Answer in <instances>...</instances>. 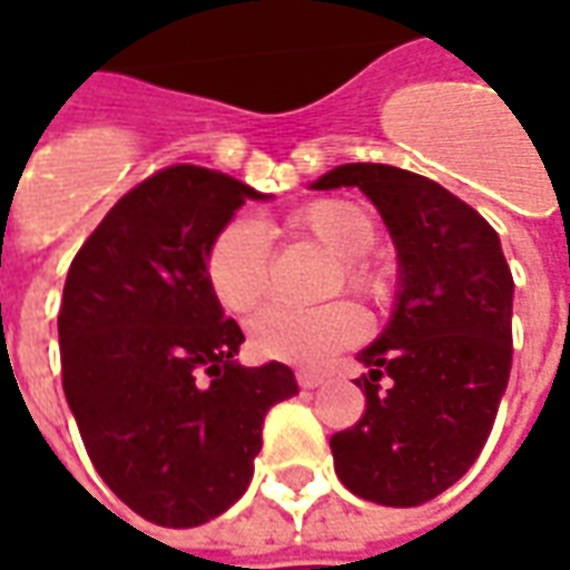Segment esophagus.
Wrapping results in <instances>:
<instances>
[{"instance_id": "esophagus-1", "label": "esophagus", "mask_w": 570, "mask_h": 570, "mask_svg": "<svg viewBox=\"0 0 570 570\" xmlns=\"http://www.w3.org/2000/svg\"><path fill=\"white\" fill-rule=\"evenodd\" d=\"M296 381L302 390H317V386H323V383H326V374H320V371H311V368H302L296 374Z\"/></svg>"}]
</instances>
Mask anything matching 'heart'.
<instances>
[{
	"label": "heart",
	"instance_id": "obj_1",
	"mask_svg": "<svg viewBox=\"0 0 570 570\" xmlns=\"http://www.w3.org/2000/svg\"><path fill=\"white\" fill-rule=\"evenodd\" d=\"M286 229L317 242L338 263L328 274L326 293L341 286L353 296L381 305L392 293L390 272L365 253L377 242V223L365 205L350 199H317L286 217ZM205 281L229 314H247L268 296L272 250L259 223L229 220L205 253ZM250 341L265 360L317 365L365 332V317L350 302L317 307L268 305L250 320Z\"/></svg>",
	"mask_w": 570,
	"mask_h": 570
}]
</instances>
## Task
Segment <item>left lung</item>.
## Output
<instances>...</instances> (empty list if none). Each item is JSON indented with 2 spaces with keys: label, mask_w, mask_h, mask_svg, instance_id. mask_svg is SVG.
<instances>
[{
  "label": "left lung",
  "mask_w": 570,
  "mask_h": 570,
  "mask_svg": "<svg viewBox=\"0 0 570 570\" xmlns=\"http://www.w3.org/2000/svg\"><path fill=\"white\" fill-rule=\"evenodd\" d=\"M338 187H360L381 210L399 298L356 356L368 368L356 381L365 414L328 441L335 474L360 499L416 508L453 487L492 432L513 360V277L499 232L435 180L347 163L314 184Z\"/></svg>",
  "instance_id": "left-lung-1"
}]
</instances>
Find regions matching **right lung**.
Returning a JSON list of instances; mask_svg holds the SVG:
<instances>
[{
    "instance_id": "obj_1",
    "label": "right lung",
    "mask_w": 570,
    "mask_h": 570,
    "mask_svg": "<svg viewBox=\"0 0 570 570\" xmlns=\"http://www.w3.org/2000/svg\"><path fill=\"white\" fill-rule=\"evenodd\" d=\"M247 199L265 196L210 168H163L105 214L62 289V390L87 456L168 529L242 499L265 414L298 392L284 362H235L244 332L205 281L208 244Z\"/></svg>"
}]
</instances>
